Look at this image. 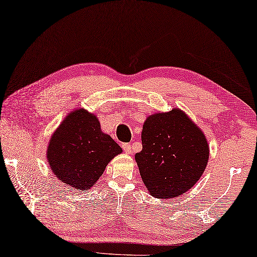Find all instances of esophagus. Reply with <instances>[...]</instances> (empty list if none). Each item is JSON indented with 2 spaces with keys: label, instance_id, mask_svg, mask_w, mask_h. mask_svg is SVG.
<instances>
[{
  "label": "esophagus",
  "instance_id": "esophagus-1",
  "mask_svg": "<svg viewBox=\"0 0 257 257\" xmlns=\"http://www.w3.org/2000/svg\"><path fill=\"white\" fill-rule=\"evenodd\" d=\"M123 149H124V151L127 155H131L132 153H133V148H132V146L131 145H128V144H125V145H123Z\"/></svg>",
  "mask_w": 257,
  "mask_h": 257
}]
</instances>
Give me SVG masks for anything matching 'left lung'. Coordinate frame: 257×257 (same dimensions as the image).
<instances>
[{
  "instance_id": "obj_1",
  "label": "left lung",
  "mask_w": 257,
  "mask_h": 257,
  "mask_svg": "<svg viewBox=\"0 0 257 257\" xmlns=\"http://www.w3.org/2000/svg\"><path fill=\"white\" fill-rule=\"evenodd\" d=\"M142 150L136 154L141 179L151 196L172 199L198 182L209 158L207 138L179 108L147 117Z\"/></svg>"
}]
</instances>
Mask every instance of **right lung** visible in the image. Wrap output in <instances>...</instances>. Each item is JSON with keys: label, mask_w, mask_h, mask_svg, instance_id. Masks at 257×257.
<instances>
[{"label": "right lung", "mask_w": 257, "mask_h": 257, "mask_svg": "<svg viewBox=\"0 0 257 257\" xmlns=\"http://www.w3.org/2000/svg\"><path fill=\"white\" fill-rule=\"evenodd\" d=\"M123 153L112 138L101 131L98 117L75 109L49 140L46 159L56 178L75 190L87 191L117 155Z\"/></svg>", "instance_id": "right-lung-1"}]
</instances>
